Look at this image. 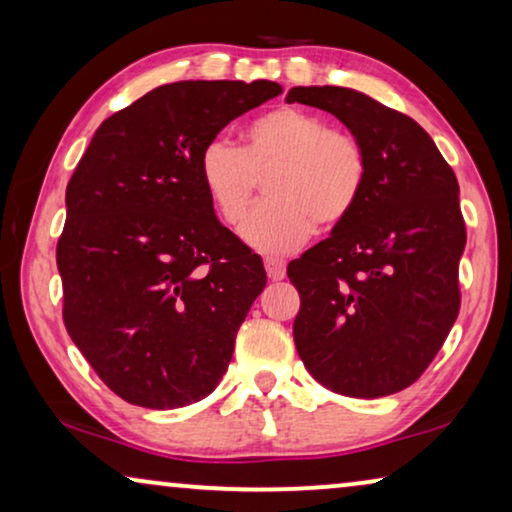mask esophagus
<instances>
[{"label": "esophagus", "mask_w": 512, "mask_h": 512, "mask_svg": "<svg viewBox=\"0 0 512 512\" xmlns=\"http://www.w3.org/2000/svg\"><path fill=\"white\" fill-rule=\"evenodd\" d=\"M265 272H268L272 282H279V279H284L286 275V265L284 261H279V258H265Z\"/></svg>", "instance_id": "esophagus-1"}]
</instances>
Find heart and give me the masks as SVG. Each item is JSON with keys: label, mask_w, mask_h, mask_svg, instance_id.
I'll return each instance as SVG.
<instances>
[{"label": "heart", "mask_w": 512, "mask_h": 512, "mask_svg": "<svg viewBox=\"0 0 512 512\" xmlns=\"http://www.w3.org/2000/svg\"><path fill=\"white\" fill-rule=\"evenodd\" d=\"M265 200L242 228V240L263 254H286L317 228H333L354 212L366 186L368 160L359 139L331 130L326 118L296 107L258 116L244 146L216 137L198 158L200 184L228 226L247 214L256 177Z\"/></svg>", "instance_id": "heart-1"}]
</instances>
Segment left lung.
<instances>
[{
	"instance_id": "8db88e82",
	"label": "left lung",
	"mask_w": 512,
	"mask_h": 512,
	"mask_svg": "<svg viewBox=\"0 0 512 512\" xmlns=\"http://www.w3.org/2000/svg\"><path fill=\"white\" fill-rule=\"evenodd\" d=\"M286 102L333 114L368 160L354 212L286 270L300 293L296 349L335 394H396L424 373L459 314L457 177L422 125L366 93L296 86Z\"/></svg>"
}]
</instances>
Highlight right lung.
I'll return each instance as SVG.
<instances>
[{
  "label": "right lung",
  "instance_id": "add662e5",
  "mask_svg": "<svg viewBox=\"0 0 512 512\" xmlns=\"http://www.w3.org/2000/svg\"><path fill=\"white\" fill-rule=\"evenodd\" d=\"M282 93L275 81H177L95 130L67 184L58 270L69 338L107 387L167 410L212 394L265 286L200 184L207 142Z\"/></svg>",
  "mask_w": 512,
  "mask_h": 512
}]
</instances>
